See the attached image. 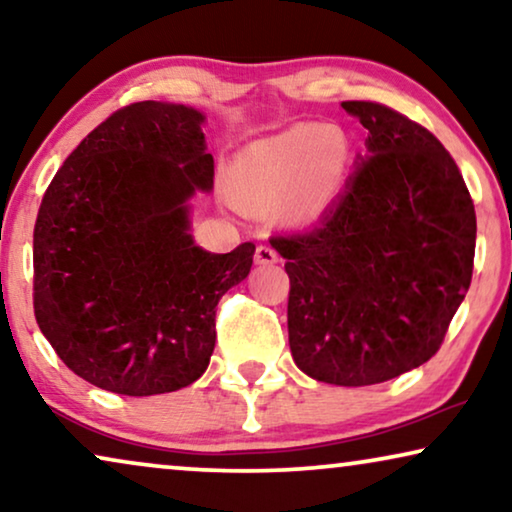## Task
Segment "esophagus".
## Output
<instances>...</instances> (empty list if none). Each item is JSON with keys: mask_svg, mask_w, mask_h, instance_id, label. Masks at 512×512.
I'll return each mask as SVG.
<instances>
[{"mask_svg": "<svg viewBox=\"0 0 512 512\" xmlns=\"http://www.w3.org/2000/svg\"><path fill=\"white\" fill-rule=\"evenodd\" d=\"M254 258H256V263H261V265H272L279 261V254L270 247V244H258Z\"/></svg>", "mask_w": 512, "mask_h": 512, "instance_id": "34e87169", "label": "esophagus"}]
</instances>
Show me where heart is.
<instances>
[{
    "mask_svg": "<svg viewBox=\"0 0 512 512\" xmlns=\"http://www.w3.org/2000/svg\"><path fill=\"white\" fill-rule=\"evenodd\" d=\"M340 132L319 125H293L242 151L235 167V193L244 205L272 209L291 200V212L307 216L324 205L345 167Z\"/></svg>",
    "mask_w": 512,
    "mask_h": 512,
    "instance_id": "obj_1",
    "label": "heart"
}]
</instances>
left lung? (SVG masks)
I'll use <instances>...</instances> for the list:
<instances>
[{
  "mask_svg": "<svg viewBox=\"0 0 512 512\" xmlns=\"http://www.w3.org/2000/svg\"><path fill=\"white\" fill-rule=\"evenodd\" d=\"M366 156L317 226L272 237L289 275V345L305 375L380 384L443 345L473 277L475 209L457 163L380 102H342Z\"/></svg>",
  "mask_w": 512,
  "mask_h": 512,
  "instance_id": "1",
  "label": "left lung"
}]
</instances>
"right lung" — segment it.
<instances>
[{
    "label": "right lung",
    "mask_w": 512,
    "mask_h": 512,
    "mask_svg": "<svg viewBox=\"0 0 512 512\" xmlns=\"http://www.w3.org/2000/svg\"><path fill=\"white\" fill-rule=\"evenodd\" d=\"M198 109L135 102L97 125L55 172L34 223V317L62 363L125 396L205 373L216 305L254 263L195 247L188 198L214 186Z\"/></svg>",
    "instance_id": "right-lung-1"
}]
</instances>
